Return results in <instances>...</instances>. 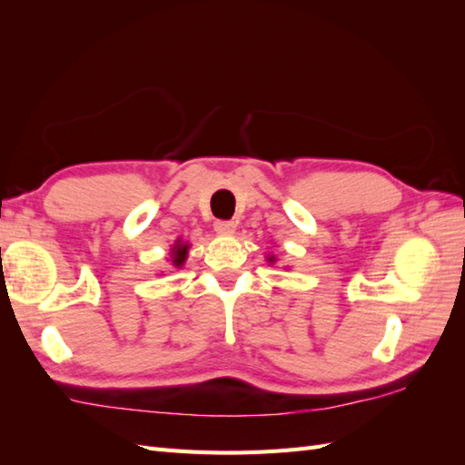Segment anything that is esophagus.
Instances as JSON below:
<instances>
[{
	"label": "esophagus",
	"instance_id": "obj_1",
	"mask_svg": "<svg viewBox=\"0 0 465 465\" xmlns=\"http://www.w3.org/2000/svg\"><path fill=\"white\" fill-rule=\"evenodd\" d=\"M213 227H215V232L222 233V235H232L235 232V223L233 222L220 220V222L213 223Z\"/></svg>",
	"mask_w": 465,
	"mask_h": 465
}]
</instances>
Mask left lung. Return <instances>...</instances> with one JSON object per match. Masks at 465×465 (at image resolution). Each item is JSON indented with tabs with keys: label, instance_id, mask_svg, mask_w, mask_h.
I'll use <instances>...</instances> for the list:
<instances>
[{
	"label": "left lung",
	"instance_id": "8db88e82",
	"mask_svg": "<svg viewBox=\"0 0 465 465\" xmlns=\"http://www.w3.org/2000/svg\"><path fill=\"white\" fill-rule=\"evenodd\" d=\"M268 262H272V263L275 262V258H273V255H270V258H268Z\"/></svg>",
	"mask_w": 465,
	"mask_h": 465
}]
</instances>
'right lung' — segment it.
Wrapping results in <instances>:
<instances>
[{
  "instance_id": "obj_1",
  "label": "right lung",
  "mask_w": 465,
  "mask_h": 465,
  "mask_svg": "<svg viewBox=\"0 0 465 465\" xmlns=\"http://www.w3.org/2000/svg\"><path fill=\"white\" fill-rule=\"evenodd\" d=\"M187 250H190V243H182L180 240L175 242V245L172 248V263L175 268H182L187 258Z\"/></svg>"
}]
</instances>
